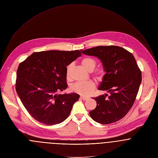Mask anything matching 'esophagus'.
<instances>
[{
  "label": "esophagus",
  "instance_id": "1",
  "mask_svg": "<svg viewBox=\"0 0 158 158\" xmlns=\"http://www.w3.org/2000/svg\"><path fill=\"white\" fill-rule=\"evenodd\" d=\"M80 98L83 100V101H86L87 99H88V97H85V96H81Z\"/></svg>",
  "mask_w": 158,
  "mask_h": 158
}]
</instances>
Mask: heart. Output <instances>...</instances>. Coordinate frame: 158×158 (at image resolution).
I'll use <instances>...</instances> for the list:
<instances>
[{"label":"heart","instance_id":"obj_1","mask_svg":"<svg viewBox=\"0 0 158 158\" xmlns=\"http://www.w3.org/2000/svg\"><path fill=\"white\" fill-rule=\"evenodd\" d=\"M81 64L82 66L88 72H92L96 65V60L92 58V57H86L83 58L81 61ZM73 65L72 64L68 65L66 67V70H65V74H66V77L67 79L70 78V75H71V70L72 68ZM106 74V72L103 68H99L96 69L93 75L95 77L96 79L98 80H101L104 75ZM95 88V85L93 82L92 81H86V82H77L75 83L72 86V89L77 93H78L79 94H81L82 96H88L89 95L94 89Z\"/></svg>","mask_w":158,"mask_h":158}]
</instances>
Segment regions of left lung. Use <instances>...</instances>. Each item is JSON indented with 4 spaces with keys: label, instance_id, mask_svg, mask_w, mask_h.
Here are the masks:
<instances>
[{
    "label": "left lung",
    "instance_id": "1",
    "mask_svg": "<svg viewBox=\"0 0 158 158\" xmlns=\"http://www.w3.org/2000/svg\"><path fill=\"white\" fill-rule=\"evenodd\" d=\"M81 51L101 60L106 73L98 89L110 93L93 98L97 106L89 112L91 117L102 124L122 119L134 104L141 82V72L134 56L117 46H100Z\"/></svg>",
    "mask_w": 158,
    "mask_h": 158
}]
</instances>
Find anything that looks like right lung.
Masks as SVG:
<instances>
[{
	"mask_svg": "<svg viewBox=\"0 0 158 158\" xmlns=\"http://www.w3.org/2000/svg\"><path fill=\"white\" fill-rule=\"evenodd\" d=\"M81 55L78 50L36 52L19 64L15 89L35 120L52 125L69 117L80 95L57 93L67 88L66 67Z\"/></svg>",
	"mask_w": 158,
	"mask_h": 158,
	"instance_id": "obj_1",
	"label": "right lung"
}]
</instances>
